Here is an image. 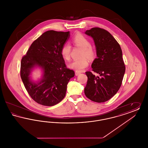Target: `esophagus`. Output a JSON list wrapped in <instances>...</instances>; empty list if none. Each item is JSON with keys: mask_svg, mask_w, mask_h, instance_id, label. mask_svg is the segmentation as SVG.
Masks as SVG:
<instances>
[{"mask_svg": "<svg viewBox=\"0 0 148 148\" xmlns=\"http://www.w3.org/2000/svg\"><path fill=\"white\" fill-rule=\"evenodd\" d=\"M82 72L81 71H75V75L77 76L78 75H79L80 74H81Z\"/></svg>", "mask_w": 148, "mask_h": 148, "instance_id": "obj_1", "label": "esophagus"}]
</instances>
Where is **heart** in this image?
Returning a JSON list of instances; mask_svg holds the SVG:
<instances>
[{
	"instance_id": "heart-1",
	"label": "heart",
	"mask_w": 148,
	"mask_h": 148,
	"mask_svg": "<svg viewBox=\"0 0 148 148\" xmlns=\"http://www.w3.org/2000/svg\"><path fill=\"white\" fill-rule=\"evenodd\" d=\"M72 41L75 45L83 48L81 55L83 57L74 60L69 64V66L74 70L81 71L89 64V60L86 56L92 58L95 56V52L92 47L90 40L85 35L80 33L77 34L73 36ZM71 47L69 43L66 42L63 44L60 50V53L64 60L68 61L71 59Z\"/></svg>"
}]
</instances>
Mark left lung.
<instances>
[{
	"label": "left lung",
	"instance_id": "left-lung-1",
	"mask_svg": "<svg viewBox=\"0 0 148 148\" xmlns=\"http://www.w3.org/2000/svg\"><path fill=\"white\" fill-rule=\"evenodd\" d=\"M93 38L97 58L92 64L96 77L86 71L88 77L84 88L86 97L97 103H103L112 98L119 90L125 71L122 50L119 44L109 32L95 27L85 33Z\"/></svg>",
	"mask_w": 148,
	"mask_h": 148
}]
</instances>
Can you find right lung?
Instances as JSON below:
<instances>
[{
	"instance_id": "right-lung-1",
	"label": "right lung",
	"mask_w": 148,
	"mask_h": 148,
	"mask_svg": "<svg viewBox=\"0 0 148 148\" xmlns=\"http://www.w3.org/2000/svg\"><path fill=\"white\" fill-rule=\"evenodd\" d=\"M69 36V32L48 30L33 42L21 59V80L29 95L39 104L49 106L60 102L69 81L74 77V71L66 67L60 53ZM36 66L42 67L44 71L42 80L37 84L32 82L29 77Z\"/></svg>"
}]
</instances>
